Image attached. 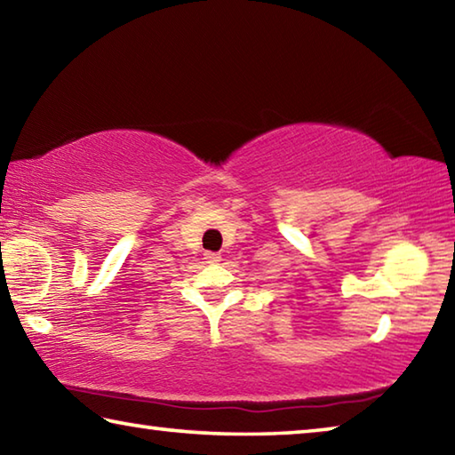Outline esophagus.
Wrapping results in <instances>:
<instances>
[{"label":"esophagus","mask_w":455,"mask_h":455,"mask_svg":"<svg viewBox=\"0 0 455 455\" xmlns=\"http://www.w3.org/2000/svg\"><path fill=\"white\" fill-rule=\"evenodd\" d=\"M204 260L209 265H217V263H220V255L219 252H204Z\"/></svg>","instance_id":"esophagus-1"}]
</instances>
